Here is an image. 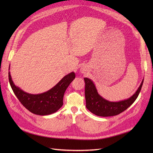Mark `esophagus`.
Returning <instances> with one entry per match:
<instances>
[{
  "label": "esophagus",
  "instance_id": "34e87169",
  "mask_svg": "<svg viewBox=\"0 0 153 153\" xmlns=\"http://www.w3.org/2000/svg\"><path fill=\"white\" fill-rule=\"evenodd\" d=\"M81 71L82 73H84V72H85V70L84 69V68H81Z\"/></svg>",
  "mask_w": 153,
  "mask_h": 153
}]
</instances>
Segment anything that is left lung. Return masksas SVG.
<instances>
[{"mask_svg":"<svg viewBox=\"0 0 153 153\" xmlns=\"http://www.w3.org/2000/svg\"><path fill=\"white\" fill-rule=\"evenodd\" d=\"M86 108L92 114L99 117L117 115L126 110L137 99L143 84V80L138 90L128 99L119 102H110L102 97L91 79L84 77Z\"/></svg>","mask_w":153,"mask_h":153,"instance_id":"obj_1","label":"left lung"}]
</instances>
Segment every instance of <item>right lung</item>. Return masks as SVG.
<instances>
[{
    "instance_id": "1",
    "label": "right lung",
    "mask_w": 153,
    "mask_h": 153,
    "mask_svg": "<svg viewBox=\"0 0 153 153\" xmlns=\"http://www.w3.org/2000/svg\"><path fill=\"white\" fill-rule=\"evenodd\" d=\"M75 77V73L72 72L47 92L39 94H30L15 85L9 72V82L16 97L27 110L39 115L52 114L62 106L64 92Z\"/></svg>"
}]
</instances>
